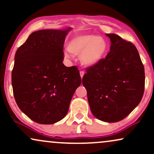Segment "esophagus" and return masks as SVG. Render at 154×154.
Returning a JSON list of instances; mask_svg holds the SVG:
<instances>
[{"mask_svg": "<svg viewBox=\"0 0 154 154\" xmlns=\"http://www.w3.org/2000/svg\"><path fill=\"white\" fill-rule=\"evenodd\" d=\"M79 74H80L81 78H82L84 75H85V72H84V71H80V72H79Z\"/></svg>", "mask_w": 154, "mask_h": 154, "instance_id": "1", "label": "esophagus"}]
</instances>
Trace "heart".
Masks as SVG:
<instances>
[{"label": "heart", "instance_id": "obj_1", "mask_svg": "<svg viewBox=\"0 0 154 154\" xmlns=\"http://www.w3.org/2000/svg\"><path fill=\"white\" fill-rule=\"evenodd\" d=\"M107 49V45L102 37L91 34H78L74 35L68 43V50L65 52L66 57L71 53L79 54V59L85 65L91 66L100 63Z\"/></svg>", "mask_w": 154, "mask_h": 154}]
</instances>
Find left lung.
Returning a JSON list of instances; mask_svg holds the SVG:
<instances>
[{
    "instance_id": "8db88e82",
    "label": "left lung",
    "mask_w": 154,
    "mask_h": 154,
    "mask_svg": "<svg viewBox=\"0 0 154 154\" xmlns=\"http://www.w3.org/2000/svg\"><path fill=\"white\" fill-rule=\"evenodd\" d=\"M104 59L87 67L82 78L91 112L105 122L124 119L139 105L145 87L144 67L131 42L116 34Z\"/></svg>"
}]
</instances>
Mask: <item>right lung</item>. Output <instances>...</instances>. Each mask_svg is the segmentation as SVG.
Listing matches in <instances>:
<instances>
[{
    "label": "right lung",
    "instance_id": "1",
    "mask_svg": "<svg viewBox=\"0 0 154 154\" xmlns=\"http://www.w3.org/2000/svg\"><path fill=\"white\" fill-rule=\"evenodd\" d=\"M67 30H41L19 47L12 70V86L20 109L38 124L65 117L82 79L77 66L64 65Z\"/></svg>",
    "mask_w": 154,
    "mask_h": 154
}]
</instances>
